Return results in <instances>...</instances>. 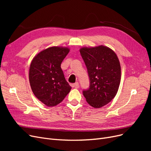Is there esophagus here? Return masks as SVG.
<instances>
[{
    "label": "esophagus",
    "mask_w": 151,
    "mask_h": 151,
    "mask_svg": "<svg viewBox=\"0 0 151 151\" xmlns=\"http://www.w3.org/2000/svg\"><path fill=\"white\" fill-rule=\"evenodd\" d=\"M72 86L73 87V88H79V83H76L75 84H72Z\"/></svg>",
    "instance_id": "1"
}]
</instances>
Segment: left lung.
Here are the masks:
<instances>
[{
  "instance_id": "obj_1",
  "label": "left lung",
  "mask_w": 151,
  "mask_h": 151,
  "mask_svg": "<svg viewBox=\"0 0 151 151\" xmlns=\"http://www.w3.org/2000/svg\"><path fill=\"white\" fill-rule=\"evenodd\" d=\"M80 53L89 79L83 93L89 105L101 108L116 96L121 79V67L116 53L106 47L82 48Z\"/></svg>"
}]
</instances>
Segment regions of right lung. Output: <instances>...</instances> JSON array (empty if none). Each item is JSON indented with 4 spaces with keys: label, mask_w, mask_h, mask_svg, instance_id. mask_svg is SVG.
<instances>
[{
    "label": "right lung",
    "mask_w": 151,
    "mask_h": 151,
    "mask_svg": "<svg viewBox=\"0 0 151 151\" xmlns=\"http://www.w3.org/2000/svg\"><path fill=\"white\" fill-rule=\"evenodd\" d=\"M68 52L67 48L50 47L39 53L31 62L29 79L32 91L48 106L61 103L71 89L61 68Z\"/></svg>",
    "instance_id": "right-lung-1"
}]
</instances>
